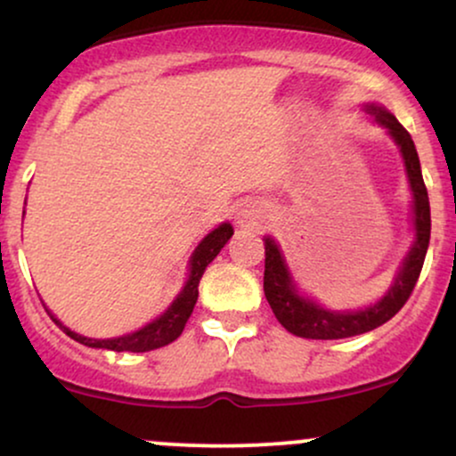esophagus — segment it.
Segmentation results:
<instances>
[{
  "mask_svg": "<svg viewBox=\"0 0 456 456\" xmlns=\"http://www.w3.org/2000/svg\"><path fill=\"white\" fill-rule=\"evenodd\" d=\"M261 216H264V210H261L259 203L255 201H244L238 206V212H235V223L242 229H255L259 227Z\"/></svg>",
  "mask_w": 456,
  "mask_h": 456,
  "instance_id": "esophagus-1",
  "label": "esophagus"
}]
</instances>
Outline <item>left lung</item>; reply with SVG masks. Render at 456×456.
<instances>
[{
    "label": "left lung",
    "instance_id": "1",
    "mask_svg": "<svg viewBox=\"0 0 456 456\" xmlns=\"http://www.w3.org/2000/svg\"><path fill=\"white\" fill-rule=\"evenodd\" d=\"M364 111L375 118V122L388 128L390 137L399 145L403 160H405V171L410 177L411 195H413V227H416V240L403 259L395 282L388 294L375 302L373 306H366L364 311H328V308L315 305L308 297H302L296 291L294 279H291L289 268L282 259L279 246L272 238H265V272H264V291L265 300L270 302L272 313L281 322L287 332L296 334L302 338H317V341H332V338H347L355 334L370 332L379 328L396 313L403 305L410 300L413 287H416L418 276H420L422 264H425L428 238H431V208H428V195L425 180H422L420 160H418L416 145H413L411 134L401 126L395 115L386 111L378 104H364Z\"/></svg>",
    "mask_w": 456,
    "mask_h": 456
}]
</instances>
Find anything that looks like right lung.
<instances>
[{
  "label": "right lung",
  "instance_id": "right-lung-1",
  "mask_svg": "<svg viewBox=\"0 0 456 456\" xmlns=\"http://www.w3.org/2000/svg\"><path fill=\"white\" fill-rule=\"evenodd\" d=\"M233 235V227L229 223H223L221 227H216L214 232H210L206 238L199 242L191 257V274H188V281L184 285V289L180 291V296L175 297L174 305L167 308L165 313L159 319L148 323L145 328L137 330V332L124 334V337H115V338H87L81 337V334L72 332L70 328H66L64 323L57 319L53 313L46 308L51 319L60 326L70 338L75 341L87 345V347H96V349H111V352H151V349L165 347V345L174 343L177 337L184 330L188 317H191L192 308L197 305V296H199V281H201L203 272H206L208 264L221 253V248L229 242V238Z\"/></svg>",
  "mask_w": 456,
  "mask_h": 456
}]
</instances>
